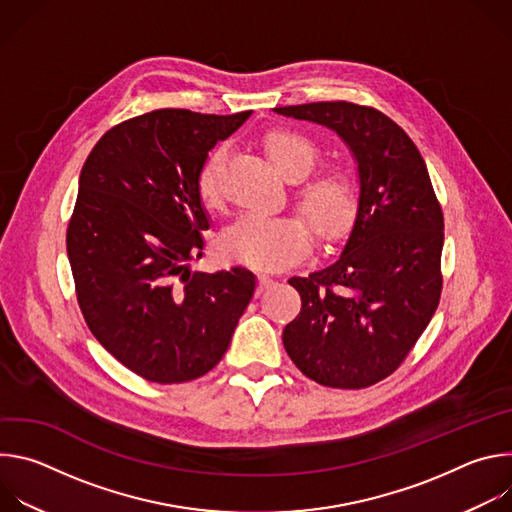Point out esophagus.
<instances>
[{"label":"esophagus","mask_w":512,"mask_h":512,"mask_svg":"<svg viewBox=\"0 0 512 512\" xmlns=\"http://www.w3.org/2000/svg\"><path fill=\"white\" fill-rule=\"evenodd\" d=\"M273 283H275V279H273L271 275L261 273V275H259V294H263V291H265V289H269Z\"/></svg>","instance_id":"esophagus-1"}]
</instances>
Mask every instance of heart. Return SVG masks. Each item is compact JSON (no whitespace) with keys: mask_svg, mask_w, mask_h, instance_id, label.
Segmentation results:
<instances>
[{"mask_svg":"<svg viewBox=\"0 0 512 512\" xmlns=\"http://www.w3.org/2000/svg\"><path fill=\"white\" fill-rule=\"evenodd\" d=\"M263 148L283 178L300 180L294 198L318 239L330 243L344 237L356 214V194L350 180L336 170H324L306 178L316 164L318 152L316 145L298 131L273 129L263 137ZM225 160L227 152L221 145L206 156L198 170L196 190L206 204L221 202ZM218 251L225 259L277 271L310 255L312 233L296 216L245 212L225 227L218 239Z\"/></svg>","mask_w":512,"mask_h":512,"instance_id":"heart-1","label":"heart"}]
</instances>
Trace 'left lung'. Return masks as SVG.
<instances>
[{
  "mask_svg": "<svg viewBox=\"0 0 512 512\" xmlns=\"http://www.w3.org/2000/svg\"><path fill=\"white\" fill-rule=\"evenodd\" d=\"M273 111L334 131L358 180L354 223L336 261L289 279L302 312L285 326L283 346L320 385L371 387L405 360L440 304L442 208L415 143L381 111L346 101Z\"/></svg>",
  "mask_w": 512,
  "mask_h": 512,
  "instance_id": "obj_1",
  "label": "left lung"
}]
</instances>
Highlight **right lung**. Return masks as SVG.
Returning <instances> with one entry per match:
<instances>
[{
    "instance_id": "1",
    "label": "right lung",
    "mask_w": 512,
    "mask_h": 512,
    "mask_svg": "<svg viewBox=\"0 0 512 512\" xmlns=\"http://www.w3.org/2000/svg\"><path fill=\"white\" fill-rule=\"evenodd\" d=\"M249 117L145 113L109 129L81 170L66 231L79 306L103 348L152 383L214 369L255 294L249 269L192 271L210 229L198 170Z\"/></svg>"
}]
</instances>
